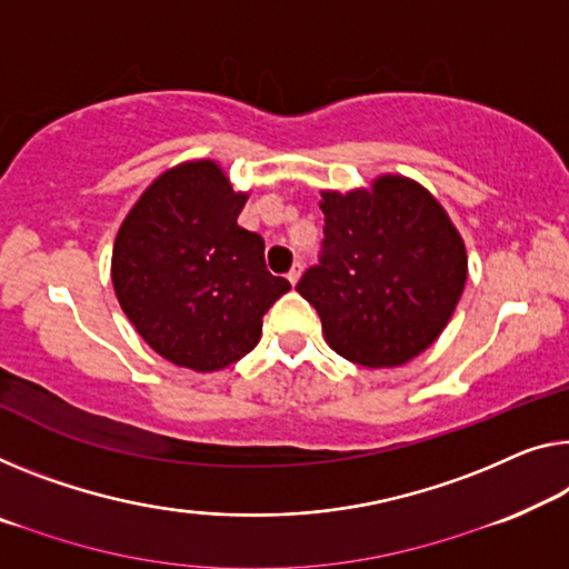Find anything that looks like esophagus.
Wrapping results in <instances>:
<instances>
[{
    "instance_id": "1",
    "label": "esophagus",
    "mask_w": 569,
    "mask_h": 569,
    "mask_svg": "<svg viewBox=\"0 0 569 569\" xmlns=\"http://www.w3.org/2000/svg\"><path fill=\"white\" fill-rule=\"evenodd\" d=\"M300 277H302V264H300V261H295L290 272H287V279H290V284H297V282H300Z\"/></svg>"
}]
</instances>
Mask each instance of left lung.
<instances>
[{
  "mask_svg": "<svg viewBox=\"0 0 569 569\" xmlns=\"http://www.w3.org/2000/svg\"><path fill=\"white\" fill-rule=\"evenodd\" d=\"M320 196L322 257L297 292L318 310L338 356L369 369L412 361L440 338L466 290L460 231L440 200L405 174Z\"/></svg>",
  "mask_w": 569,
  "mask_h": 569,
  "instance_id": "left-lung-1",
  "label": "left lung"
}]
</instances>
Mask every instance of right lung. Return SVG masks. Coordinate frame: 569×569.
<instances>
[{
  "label": "right lung",
  "mask_w": 569,
  "mask_h": 569,
  "mask_svg": "<svg viewBox=\"0 0 569 569\" xmlns=\"http://www.w3.org/2000/svg\"><path fill=\"white\" fill-rule=\"evenodd\" d=\"M247 200L216 160H188L154 178L121 221L113 292L164 361L198 373L236 363L290 290L269 274L264 239L236 223Z\"/></svg>",
  "instance_id": "1"
}]
</instances>
